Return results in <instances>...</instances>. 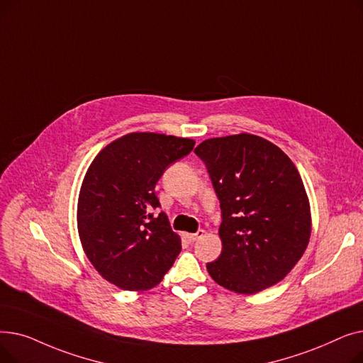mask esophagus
<instances>
[{
  "mask_svg": "<svg viewBox=\"0 0 363 363\" xmlns=\"http://www.w3.org/2000/svg\"><path fill=\"white\" fill-rule=\"evenodd\" d=\"M203 235H204V231H203V230H199L196 234H185L186 240H188V241H191V242H194V241L200 240Z\"/></svg>",
  "mask_w": 363,
  "mask_h": 363,
  "instance_id": "obj_1",
  "label": "esophagus"
}]
</instances>
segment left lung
<instances>
[{
	"label": "left lung",
	"mask_w": 363,
	"mask_h": 363,
	"mask_svg": "<svg viewBox=\"0 0 363 363\" xmlns=\"http://www.w3.org/2000/svg\"><path fill=\"white\" fill-rule=\"evenodd\" d=\"M220 203L222 253L207 272L223 289L255 294L285 278L309 244V199L294 163L268 140L238 133L203 141Z\"/></svg>",
	"instance_id": "obj_1"
}]
</instances>
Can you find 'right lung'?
I'll list each match as a JSON object with an SVG mask.
<instances>
[{
  "label": "right lung",
  "mask_w": 363,
  "mask_h": 363,
  "mask_svg": "<svg viewBox=\"0 0 363 363\" xmlns=\"http://www.w3.org/2000/svg\"><path fill=\"white\" fill-rule=\"evenodd\" d=\"M196 141L132 132L106 145L88 167L78 200L84 252L99 274L128 291L156 287L181 252L155 194L169 164Z\"/></svg>",
  "instance_id": "1"
}]
</instances>
